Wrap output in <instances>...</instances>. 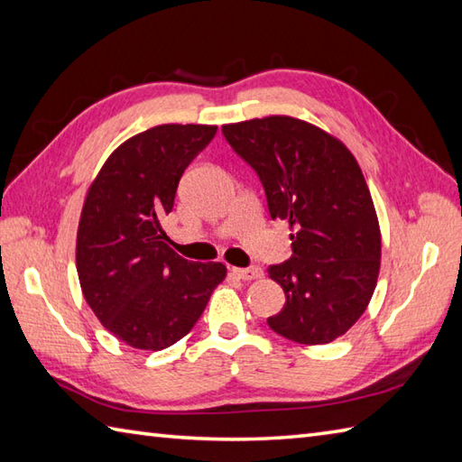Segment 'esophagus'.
Returning <instances> with one entry per match:
<instances>
[{
    "mask_svg": "<svg viewBox=\"0 0 462 462\" xmlns=\"http://www.w3.org/2000/svg\"><path fill=\"white\" fill-rule=\"evenodd\" d=\"M232 273L236 276L238 280L244 282H250V280H258L263 276L262 268H232Z\"/></svg>",
    "mask_w": 462,
    "mask_h": 462,
    "instance_id": "obj_1",
    "label": "esophagus"
}]
</instances>
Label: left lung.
<instances>
[{
	"label": "left lung",
	"mask_w": 462,
	"mask_h": 462,
	"mask_svg": "<svg viewBox=\"0 0 462 462\" xmlns=\"http://www.w3.org/2000/svg\"><path fill=\"white\" fill-rule=\"evenodd\" d=\"M226 141L260 176L272 220L291 228V256L270 266L286 303L268 326L321 346L356 323L375 291L381 230L356 156L319 126L272 115L224 125Z\"/></svg>",
	"instance_id": "1"
}]
</instances>
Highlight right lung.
I'll list each match as a JSON object with an SVG mask.
<instances>
[{
  "mask_svg": "<svg viewBox=\"0 0 462 462\" xmlns=\"http://www.w3.org/2000/svg\"><path fill=\"white\" fill-rule=\"evenodd\" d=\"M214 125H159L111 152L87 190L77 230L83 296L105 329L134 349L161 351L199 321L226 278L220 262L180 258L161 226L179 180Z\"/></svg>",
  "mask_w": 462,
  "mask_h": 462,
  "instance_id": "obj_1",
  "label": "right lung"
}]
</instances>
